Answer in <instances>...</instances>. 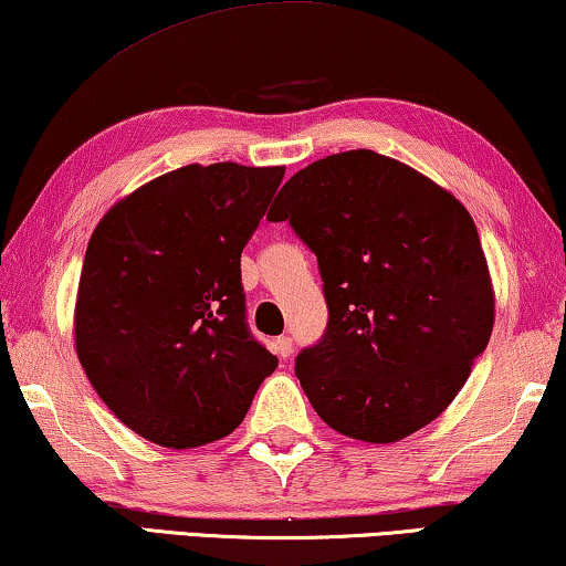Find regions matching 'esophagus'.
<instances>
[{
  "label": "esophagus",
  "instance_id": "34e87169",
  "mask_svg": "<svg viewBox=\"0 0 566 566\" xmlns=\"http://www.w3.org/2000/svg\"><path fill=\"white\" fill-rule=\"evenodd\" d=\"M274 350H276V356H280V358H290L292 353H294L292 337H286V335L276 337V340H274Z\"/></svg>",
  "mask_w": 566,
  "mask_h": 566
}]
</instances>
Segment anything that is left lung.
I'll use <instances>...</instances> for the list:
<instances>
[{"label": "left lung", "instance_id": "8db88e82", "mask_svg": "<svg viewBox=\"0 0 566 566\" xmlns=\"http://www.w3.org/2000/svg\"><path fill=\"white\" fill-rule=\"evenodd\" d=\"M317 256L327 327L294 360L319 419L374 444L450 407L493 331L495 300L462 202L370 149L300 170L269 210Z\"/></svg>", "mask_w": 566, "mask_h": 566}]
</instances>
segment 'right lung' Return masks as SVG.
I'll return each instance as SVG.
<instances>
[{
  "label": "right lung",
  "instance_id": "obj_1",
  "mask_svg": "<svg viewBox=\"0 0 566 566\" xmlns=\"http://www.w3.org/2000/svg\"><path fill=\"white\" fill-rule=\"evenodd\" d=\"M284 167L188 165L142 185L91 235L75 350L101 401L145 440L231 434L272 356L247 325L241 251Z\"/></svg>",
  "mask_w": 566,
  "mask_h": 566
}]
</instances>
